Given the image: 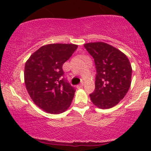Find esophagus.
Masks as SVG:
<instances>
[{
	"label": "esophagus",
	"instance_id": "esophagus-1",
	"mask_svg": "<svg viewBox=\"0 0 151 151\" xmlns=\"http://www.w3.org/2000/svg\"><path fill=\"white\" fill-rule=\"evenodd\" d=\"M83 85H84V82H83V81H82L81 82V83H80V85H79V88H82V87H83Z\"/></svg>",
	"mask_w": 151,
	"mask_h": 151
}]
</instances>
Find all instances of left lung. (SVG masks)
<instances>
[{
  "instance_id": "obj_1",
  "label": "left lung",
  "mask_w": 151,
  "mask_h": 151,
  "mask_svg": "<svg viewBox=\"0 0 151 151\" xmlns=\"http://www.w3.org/2000/svg\"><path fill=\"white\" fill-rule=\"evenodd\" d=\"M85 48L93 58L96 69L93 104L101 109L113 107L122 100L131 85L132 68L126 55L104 42H91Z\"/></svg>"
}]
</instances>
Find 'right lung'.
<instances>
[{
  "instance_id": "obj_1",
  "label": "right lung",
  "mask_w": 151,
  "mask_h": 151,
  "mask_svg": "<svg viewBox=\"0 0 151 151\" xmlns=\"http://www.w3.org/2000/svg\"><path fill=\"white\" fill-rule=\"evenodd\" d=\"M77 48L73 44H50L36 50L26 61L24 78L35 104L50 114L65 112L75 89L62 76L63 63Z\"/></svg>"
}]
</instances>
